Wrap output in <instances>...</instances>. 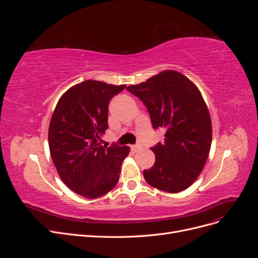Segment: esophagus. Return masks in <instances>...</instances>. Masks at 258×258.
Segmentation results:
<instances>
[{
  "instance_id": "34e87169",
  "label": "esophagus",
  "mask_w": 258,
  "mask_h": 258,
  "mask_svg": "<svg viewBox=\"0 0 258 258\" xmlns=\"http://www.w3.org/2000/svg\"><path fill=\"white\" fill-rule=\"evenodd\" d=\"M140 148H141V146H140V145H131V150L135 151V152L140 150Z\"/></svg>"
}]
</instances>
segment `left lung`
Returning a JSON list of instances; mask_svg holds the SVG:
<instances>
[{
    "mask_svg": "<svg viewBox=\"0 0 258 258\" xmlns=\"http://www.w3.org/2000/svg\"><path fill=\"white\" fill-rule=\"evenodd\" d=\"M127 90L147 107L153 127L163 128L165 141L152 151L155 163L145 181L167 192L185 190L204 169L212 142V122L200 90L174 70H165Z\"/></svg>",
    "mask_w": 258,
    "mask_h": 258,
    "instance_id": "obj_1",
    "label": "left lung"
}]
</instances>
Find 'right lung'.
Returning <instances> with one entry per match:
<instances>
[{
  "label": "right lung",
  "instance_id": "1",
  "mask_svg": "<svg viewBox=\"0 0 258 258\" xmlns=\"http://www.w3.org/2000/svg\"><path fill=\"white\" fill-rule=\"evenodd\" d=\"M126 85L88 80L69 88L54 107L48 128L49 152L60 178L70 189L95 199L119 179L129 146H103L110 100Z\"/></svg>",
  "mask_w": 258,
  "mask_h": 258
}]
</instances>
